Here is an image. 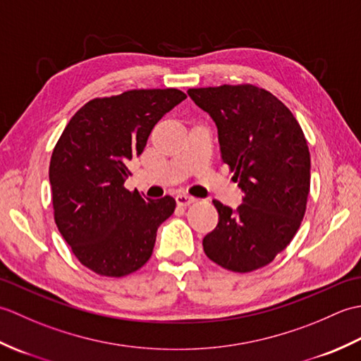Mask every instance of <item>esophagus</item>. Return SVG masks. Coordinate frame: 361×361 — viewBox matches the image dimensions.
I'll return each mask as SVG.
<instances>
[{
  "instance_id": "obj_1",
  "label": "esophagus",
  "mask_w": 361,
  "mask_h": 361,
  "mask_svg": "<svg viewBox=\"0 0 361 361\" xmlns=\"http://www.w3.org/2000/svg\"><path fill=\"white\" fill-rule=\"evenodd\" d=\"M175 200H176V204H178V206H188L190 203H194L195 198L188 195V194H178L175 197Z\"/></svg>"
}]
</instances>
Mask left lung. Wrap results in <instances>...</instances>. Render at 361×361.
<instances>
[{
    "label": "left lung",
    "mask_w": 361,
    "mask_h": 361,
    "mask_svg": "<svg viewBox=\"0 0 361 361\" xmlns=\"http://www.w3.org/2000/svg\"><path fill=\"white\" fill-rule=\"evenodd\" d=\"M188 94L216 122L221 159L243 192L235 209L212 200L219 224L204 235L203 250L226 270H257L287 248L304 219L307 141L291 111L267 90L221 85Z\"/></svg>",
    "instance_id": "obj_1"
}]
</instances>
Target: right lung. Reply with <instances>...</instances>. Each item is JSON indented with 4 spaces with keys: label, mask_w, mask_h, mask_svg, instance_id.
<instances>
[{
    "label": "right lung",
    "mask_w": 361,
    "mask_h": 361,
    "mask_svg": "<svg viewBox=\"0 0 361 361\" xmlns=\"http://www.w3.org/2000/svg\"><path fill=\"white\" fill-rule=\"evenodd\" d=\"M180 90H130L93 99L68 122L49 164L54 219L74 256L101 276L121 278L147 262L175 200L124 188L128 163L157 122L185 101Z\"/></svg>",
    "instance_id": "obj_1"
}]
</instances>
